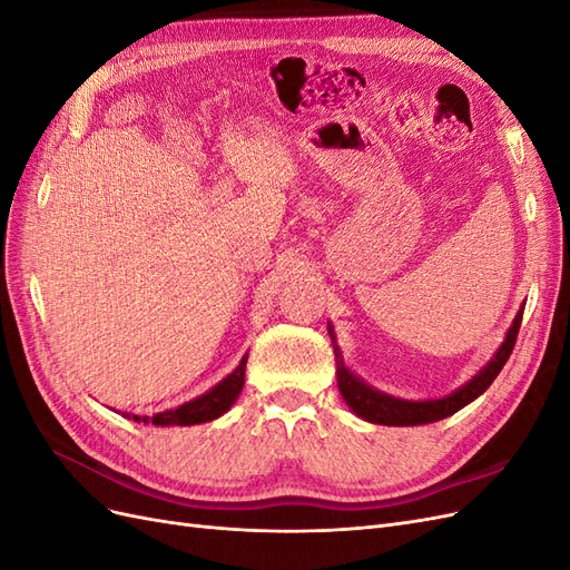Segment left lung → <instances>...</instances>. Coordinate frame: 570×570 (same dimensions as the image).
Returning <instances> with one entry per match:
<instances>
[{
  "label": "left lung",
  "mask_w": 570,
  "mask_h": 570,
  "mask_svg": "<svg viewBox=\"0 0 570 570\" xmlns=\"http://www.w3.org/2000/svg\"><path fill=\"white\" fill-rule=\"evenodd\" d=\"M521 318H523V306L515 312L509 331L504 335V342L499 344L488 364L482 366L469 383H463L452 394L440 396V400H402V396H392L387 392L375 390L366 381H361V377L354 371H350L347 364H344L342 352L337 347L335 327L331 321H327V335H331V340H333L335 364H337V387H340L342 400L347 402V406L356 413L358 419H364L368 423H377V425H396V428L425 425V423H435V421L452 416V413H456L465 404L478 400V396L494 383V377L499 375V371L504 368V364L513 352L515 335H519V327H521Z\"/></svg>",
  "instance_id": "left-lung-1"
}]
</instances>
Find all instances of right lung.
Here are the masks:
<instances>
[{"label":"right lung","mask_w":570,"mask_h":570,"mask_svg":"<svg viewBox=\"0 0 570 570\" xmlns=\"http://www.w3.org/2000/svg\"><path fill=\"white\" fill-rule=\"evenodd\" d=\"M247 356H243L237 368L223 377L220 383H216L212 390H206L204 394L195 396L176 409H166L161 413H154V416H137V413L124 411V416L135 421V423H151V425H199V423H209L218 416H223L235 402L239 392L245 387V368H247ZM120 413V411H118Z\"/></svg>","instance_id":"right-lung-1"}]
</instances>
